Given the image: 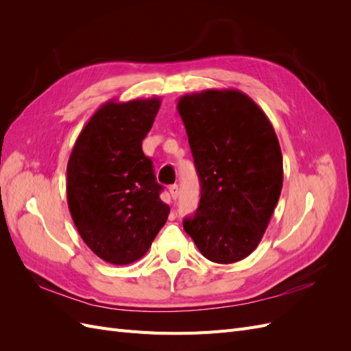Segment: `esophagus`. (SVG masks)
Segmentation results:
<instances>
[{
  "mask_svg": "<svg viewBox=\"0 0 351 351\" xmlns=\"http://www.w3.org/2000/svg\"><path fill=\"white\" fill-rule=\"evenodd\" d=\"M168 190H169V195H171V197L176 200L178 197V186L173 184V186L168 187Z\"/></svg>",
  "mask_w": 351,
  "mask_h": 351,
  "instance_id": "esophagus-1",
  "label": "esophagus"
}]
</instances>
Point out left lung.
I'll return each mask as SVG.
<instances>
[{
    "instance_id": "obj_1",
    "label": "left lung",
    "mask_w": 351,
    "mask_h": 351,
    "mask_svg": "<svg viewBox=\"0 0 351 351\" xmlns=\"http://www.w3.org/2000/svg\"><path fill=\"white\" fill-rule=\"evenodd\" d=\"M177 110L200 180V202L184 231L215 263L258 247L282 189L278 137L259 105L237 89L183 95Z\"/></svg>"
}]
</instances>
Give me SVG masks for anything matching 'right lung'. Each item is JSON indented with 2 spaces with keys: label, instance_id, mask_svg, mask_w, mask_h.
I'll return each instance as SVG.
<instances>
[{
  "label": "right lung",
  "instance_id": "1",
  "mask_svg": "<svg viewBox=\"0 0 351 351\" xmlns=\"http://www.w3.org/2000/svg\"><path fill=\"white\" fill-rule=\"evenodd\" d=\"M161 107L158 97L111 99L83 127L67 164V204L80 237L102 261L129 265L167 222L152 161L142 151Z\"/></svg>",
  "mask_w": 351,
  "mask_h": 351
}]
</instances>
